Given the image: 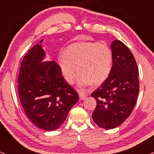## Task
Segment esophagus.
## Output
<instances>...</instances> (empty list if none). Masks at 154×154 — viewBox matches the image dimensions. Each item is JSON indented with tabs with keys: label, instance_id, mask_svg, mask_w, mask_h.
<instances>
[{
	"label": "esophagus",
	"instance_id": "esophagus-1",
	"mask_svg": "<svg viewBox=\"0 0 154 154\" xmlns=\"http://www.w3.org/2000/svg\"><path fill=\"white\" fill-rule=\"evenodd\" d=\"M79 97H80L81 100H84V99L86 98V97H87V95H86V94L80 91H79Z\"/></svg>",
	"mask_w": 154,
	"mask_h": 154
}]
</instances>
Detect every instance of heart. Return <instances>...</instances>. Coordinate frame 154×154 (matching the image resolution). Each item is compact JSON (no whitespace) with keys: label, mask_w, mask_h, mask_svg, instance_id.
Returning <instances> with one entry per match:
<instances>
[{"label":"heart","mask_w":154,"mask_h":154,"mask_svg":"<svg viewBox=\"0 0 154 154\" xmlns=\"http://www.w3.org/2000/svg\"><path fill=\"white\" fill-rule=\"evenodd\" d=\"M59 66L65 79L69 84L79 72L81 86L99 85L107 79L112 64V53L106 45L94 42H79L68 45L58 57ZM75 66H77L76 69Z\"/></svg>","instance_id":"obj_1"}]
</instances>
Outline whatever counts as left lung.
I'll list each match as a JSON object with an SVG mask.
<instances>
[{"label":"left lung","mask_w":154,"mask_h":154,"mask_svg":"<svg viewBox=\"0 0 154 154\" xmlns=\"http://www.w3.org/2000/svg\"><path fill=\"white\" fill-rule=\"evenodd\" d=\"M112 66L109 76L92 92L97 101L92 119L99 127L112 129L134 109L139 92L138 68L129 48L120 40L111 44Z\"/></svg>","instance_id":"obj_1"}]
</instances>
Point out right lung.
Here are the masks:
<instances>
[{
  "mask_svg": "<svg viewBox=\"0 0 154 154\" xmlns=\"http://www.w3.org/2000/svg\"><path fill=\"white\" fill-rule=\"evenodd\" d=\"M42 42L41 39L23 57L18 77V91L29 119L38 128L54 131L66 120L79 97L65 81L57 63L42 62L45 56Z\"/></svg>",
  "mask_w": 154,
  "mask_h": 154,
  "instance_id": "add662e5",
  "label": "right lung"
}]
</instances>
